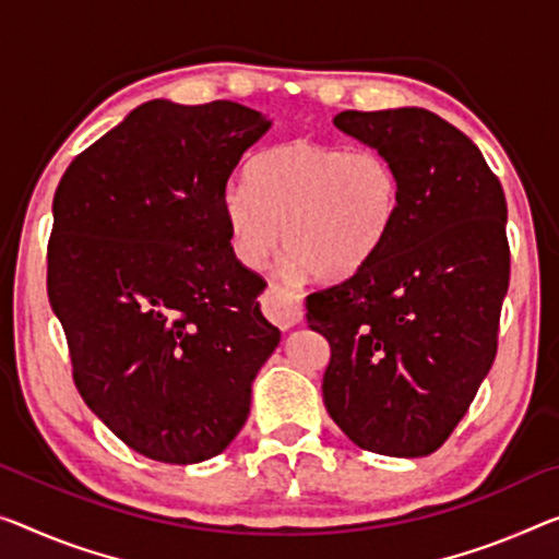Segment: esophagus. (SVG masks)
I'll use <instances>...</instances> for the list:
<instances>
[{
    "label": "esophagus",
    "instance_id": "1",
    "mask_svg": "<svg viewBox=\"0 0 559 559\" xmlns=\"http://www.w3.org/2000/svg\"><path fill=\"white\" fill-rule=\"evenodd\" d=\"M262 309L280 330H289L297 322H302V305H299V299L289 289L277 285V282L267 285V292L262 297Z\"/></svg>",
    "mask_w": 559,
    "mask_h": 559
}]
</instances>
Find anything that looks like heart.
<instances>
[{
  "instance_id": "b5f03b06",
  "label": "heart",
  "mask_w": 559,
  "mask_h": 559,
  "mask_svg": "<svg viewBox=\"0 0 559 559\" xmlns=\"http://www.w3.org/2000/svg\"><path fill=\"white\" fill-rule=\"evenodd\" d=\"M225 194L231 250L260 270L285 242L292 274L345 280L372 260L397 219L402 185L377 150L292 140L264 150Z\"/></svg>"
}]
</instances>
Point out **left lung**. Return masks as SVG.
<instances>
[{"instance_id":"1","label":"left lung","mask_w":559,"mask_h":559,"mask_svg":"<svg viewBox=\"0 0 559 559\" xmlns=\"http://www.w3.org/2000/svg\"><path fill=\"white\" fill-rule=\"evenodd\" d=\"M334 127L392 162L402 200L372 260L307 297V324L332 349L324 407L357 448L425 457L495 362L508 202L477 144L432 111L347 109Z\"/></svg>"}]
</instances>
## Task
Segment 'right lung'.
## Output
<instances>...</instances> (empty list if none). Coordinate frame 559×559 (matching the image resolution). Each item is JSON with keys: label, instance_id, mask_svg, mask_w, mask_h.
Listing matches in <instances>:
<instances>
[{"label": "right lung", "instance_id": "add662e5", "mask_svg": "<svg viewBox=\"0 0 559 559\" xmlns=\"http://www.w3.org/2000/svg\"><path fill=\"white\" fill-rule=\"evenodd\" d=\"M272 127L217 99H152L99 136L55 192L47 295L87 407L167 465L219 454L247 423L252 382L280 345L267 287L229 245L225 194Z\"/></svg>", "mask_w": 559, "mask_h": 559}]
</instances>
